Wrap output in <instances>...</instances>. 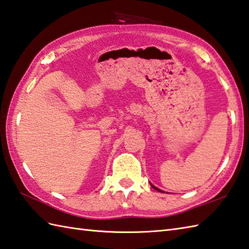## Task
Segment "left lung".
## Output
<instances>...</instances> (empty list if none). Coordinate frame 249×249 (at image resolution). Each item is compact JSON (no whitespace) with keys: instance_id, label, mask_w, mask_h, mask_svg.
Instances as JSON below:
<instances>
[{"instance_id":"left-lung-1","label":"left lung","mask_w":249,"mask_h":249,"mask_svg":"<svg viewBox=\"0 0 249 249\" xmlns=\"http://www.w3.org/2000/svg\"><path fill=\"white\" fill-rule=\"evenodd\" d=\"M151 186H152V187H153V188H154V189H156V190H158V192H160V193H163V192H162V190H160V189H158V188H157V187H155V186H154V185H152V184H151Z\"/></svg>"}]
</instances>
